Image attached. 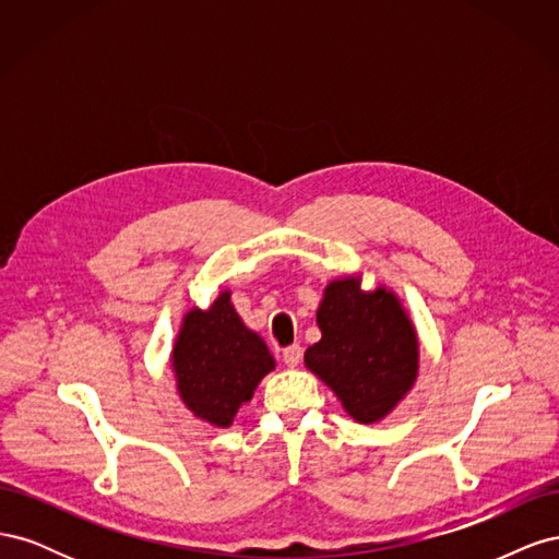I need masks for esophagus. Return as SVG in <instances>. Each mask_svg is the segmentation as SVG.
Wrapping results in <instances>:
<instances>
[{
  "mask_svg": "<svg viewBox=\"0 0 559 559\" xmlns=\"http://www.w3.org/2000/svg\"><path fill=\"white\" fill-rule=\"evenodd\" d=\"M282 359H284V364L289 366V368H296V366L300 364V359H302V349H300V345L286 347V349L282 352Z\"/></svg>",
  "mask_w": 559,
  "mask_h": 559,
  "instance_id": "1",
  "label": "esophagus"
}]
</instances>
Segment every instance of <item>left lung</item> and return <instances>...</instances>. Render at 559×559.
I'll return each instance as SVG.
<instances>
[{
	"label": "left lung",
	"instance_id": "obj_1",
	"mask_svg": "<svg viewBox=\"0 0 559 559\" xmlns=\"http://www.w3.org/2000/svg\"><path fill=\"white\" fill-rule=\"evenodd\" d=\"M317 324L321 341L308 347L306 366L357 421L384 417L417 376V337L394 294H364L354 280H337L326 286Z\"/></svg>",
	"mask_w": 559,
	"mask_h": 559
}]
</instances>
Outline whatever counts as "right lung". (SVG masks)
<instances>
[{"label": "right lung", "mask_w": 559, "mask_h": 559, "mask_svg": "<svg viewBox=\"0 0 559 559\" xmlns=\"http://www.w3.org/2000/svg\"><path fill=\"white\" fill-rule=\"evenodd\" d=\"M273 366L265 343L233 310L228 292L210 310L186 314L175 345V373L183 403L198 417L228 427Z\"/></svg>", "instance_id": "1"}]
</instances>
